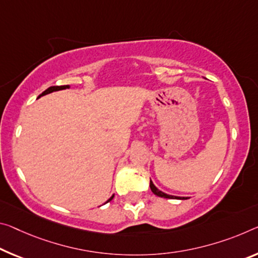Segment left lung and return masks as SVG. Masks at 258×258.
I'll list each match as a JSON object with an SVG mask.
<instances>
[{
    "label": "left lung",
    "instance_id": "obj_1",
    "mask_svg": "<svg viewBox=\"0 0 258 258\" xmlns=\"http://www.w3.org/2000/svg\"><path fill=\"white\" fill-rule=\"evenodd\" d=\"M150 189H151V191H153L155 195L159 196V198H165V199H185V198H178V196H173V195H169V194L163 193L162 190H159L158 188L154 185L153 181H151V180H150Z\"/></svg>",
    "mask_w": 258,
    "mask_h": 258
}]
</instances>
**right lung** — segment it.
Wrapping results in <instances>:
<instances>
[{
  "instance_id": "obj_1",
  "label": "right lung",
  "mask_w": 258,
  "mask_h": 258,
  "mask_svg": "<svg viewBox=\"0 0 258 258\" xmlns=\"http://www.w3.org/2000/svg\"><path fill=\"white\" fill-rule=\"evenodd\" d=\"M67 88H70V86H69V85H65V86H51V87H49L48 89H46V91H44L42 94H40L39 97L43 96V95H47V94H49V93H52V92H56V91H62V89H67ZM39 97H38V99H39ZM112 199H113V195L108 200L107 202H110ZM107 202H105V203H107Z\"/></svg>"
}]
</instances>
